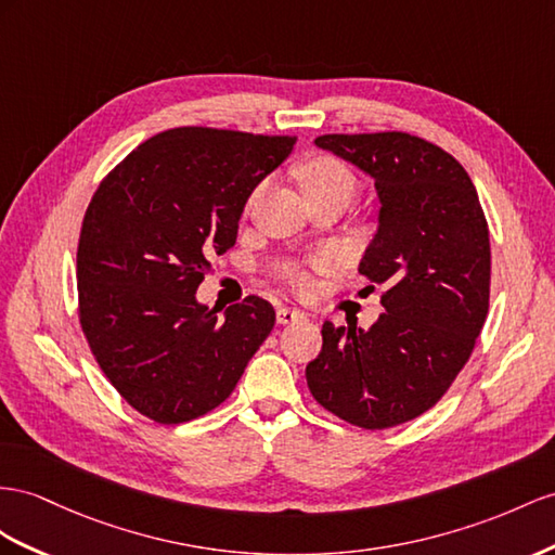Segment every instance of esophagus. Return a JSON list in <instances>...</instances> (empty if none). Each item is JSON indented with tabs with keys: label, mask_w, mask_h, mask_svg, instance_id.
Wrapping results in <instances>:
<instances>
[{
	"label": "esophagus",
	"mask_w": 555,
	"mask_h": 555,
	"mask_svg": "<svg viewBox=\"0 0 555 555\" xmlns=\"http://www.w3.org/2000/svg\"><path fill=\"white\" fill-rule=\"evenodd\" d=\"M302 319H307V314L305 311H300V309H293V307H279L276 309V321L279 323H295V321H302Z\"/></svg>",
	"instance_id": "1"
}]
</instances>
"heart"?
Segmentation results:
<instances>
[{
	"mask_svg": "<svg viewBox=\"0 0 555 555\" xmlns=\"http://www.w3.org/2000/svg\"><path fill=\"white\" fill-rule=\"evenodd\" d=\"M302 184L305 190H314V188H333V184H347V188L353 190V176L339 162L331 159V156H319V159L309 162L302 168ZM319 267L325 264V260L317 262ZM288 279L295 288L305 291L309 286V274L302 267H291L288 269Z\"/></svg>",
	"mask_w": 555,
	"mask_h": 555,
	"instance_id": "obj_1",
	"label": "heart"
}]
</instances>
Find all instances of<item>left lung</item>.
I'll return each instance as SVG.
<instances>
[{"label": "left lung", "instance_id": "left-lung-1", "mask_svg": "<svg viewBox=\"0 0 555 555\" xmlns=\"http://www.w3.org/2000/svg\"><path fill=\"white\" fill-rule=\"evenodd\" d=\"M314 145L373 178L377 232L359 274L385 286L371 328L323 323L307 385L333 415L389 429L426 413L468 361L488 317L490 234L462 164L410 133L321 135Z\"/></svg>", "mask_w": 555, "mask_h": 555}]
</instances>
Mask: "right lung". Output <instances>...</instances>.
<instances>
[{"label":"right lung","mask_w":555,"mask_h":555,"mask_svg":"<svg viewBox=\"0 0 555 555\" xmlns=\"http://www.w3.org/2000/svg\"><path fill=\"white\" fill-rule=\"evenodd\" d=\"M293 145L184 126L142 142L95 190L77 250L81 331L112 387L145 417L182 424L218 408L272 333L276 314L262 297L220 319L196 288Z\"/></svg>","instance_id":"right-lung-1"}]
</instances>
